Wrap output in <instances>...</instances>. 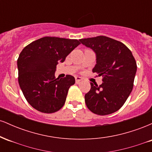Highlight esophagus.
<instances>
[{
  "label": "esophagus",
  "instance_id": "esophagus-1",
  "mask_svg": "<svg viewBox=\"0 0 152 152\" xmlns=\"http://www.w3.org/2000/svg\"><path fill=\"white\" fill-rule=\"evenodd\" d=\"M75 79H76V83H79L80 82L82 81V78L78 77V76H76V77L75 78Z\"/></svg>",
  "mask_w": 152,
  "mask_h": 152
}]
</instances>
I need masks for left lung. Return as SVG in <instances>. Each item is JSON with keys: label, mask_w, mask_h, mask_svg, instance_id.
I'll return each mask as SVG.
<instances>
[{"label": "left lung", "mask_w": 152, "mask_h": 152, "mask_svg": "<svg viewBox=\"0 0 152 152\" xmlns=\"http://www.w3.org/2000/svg\"><path fill=\"white\" fill-rule=\"evenodd\" d=\"M96 56L94 73L103 76L100 86L91 83L85 102L91 111L104 116L118 111L133 89L137 63L132 51L124 43L104 36L80 39Z\"/></svg>", "instance_id": "1"}]
</instances>
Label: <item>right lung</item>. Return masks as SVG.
<instances>
[{
	"mask_svg": "<svg viewBox=\"0 0 152 152\" xmlns=\"http://www.w3.org/2000/svg\"><path fill=\"white\" fill-rule=\"evenodd\" d=\"M79 44L76 39L47 36L33 41L22 50L17 61L18 83L32 107L46 114L63 107L75 78L71 75L56 78V66Z\"/></svg>",
	"mask_w": 152,
	"mask_h": 152,
	"instance_id": "1",
	"label": "right lung"
}]
</instances>
